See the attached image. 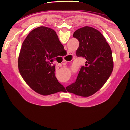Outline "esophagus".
I'll return each mask as SVG.
<instances>
[{
	"label": "esophagus",
	"instance_id": "obj_1",
	"mask_svg": "<svg viewBox=\"0 0 130 130\" xmlns=\"http://www.w3.org/2000/svg\"><path fill=\"white\" fill-rule=\"evenodd\" d=\"M72 55H73V53L72 52H70V51H68V55L67 56V57H72ZM63 62H66V61L65 60H63Z\"/></svg>",
	"mask_w": 130,
	"mask_h": 130
}]
</instances>
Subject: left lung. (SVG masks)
Wrapping results in <instances>:
<instances>
[{"label": "left lung", "instance_id": "left-lung-1", "mask_svg": "<svg viewBox=\"0 0 130 130\" xmlns=\"http://www.w3.org/2000/svg\"><path fill=\"white\" fill-rule=\"evenodd\" d=\"M73 37L80 43L76 56L85 57L86 61L76 81L66 88L76 95L88 97L97 92L111 76L113 69L112 52L103 35L92 27H81L75 31Z\"/></svg>", "mask_w": 130, "mask_h": 130}]
</instances>
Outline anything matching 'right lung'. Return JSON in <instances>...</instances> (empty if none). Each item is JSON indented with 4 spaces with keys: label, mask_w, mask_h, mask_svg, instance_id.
I'll return each mask as SVG.
<instances>
[{
    "label": "right lung",
    "mask_w": 130,
    "mask_h": 130,
    "mask_svg": "<svg viewBox=\"0 0 130 130\" xmlns=\"http://www.w3.org/2000/svg\"><path fill=\"white\" fill-rule=\"evenodd\" d=\"M64 53L55 31L48 27H38L22 43L18 60L19 73L30 88L41 95L63 92L64 87L55 75L53 62Z\"/></svg>",
    "instance_id": "obj_1"
}]
</instances>
